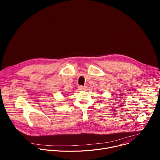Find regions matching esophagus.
I'll list each match as a JSON object with an SVG mask.
<instances>
[{
	"label": "esophagus",
	"mask_w": 160,
	"mask_h": 160,
	"mask_svg": "<svg viewBox=\"0 0 160 160\" xmlns=\"http://www.w3.org/2000/svg\"><path fill=\"white\" fill-rule=\"evenodd\" d=\"M85 86H82V85H80L78 86V89L80 90H84L85 89Z\"/></svg>",
	"instance_id": "34e87169"
}]
</instances>
